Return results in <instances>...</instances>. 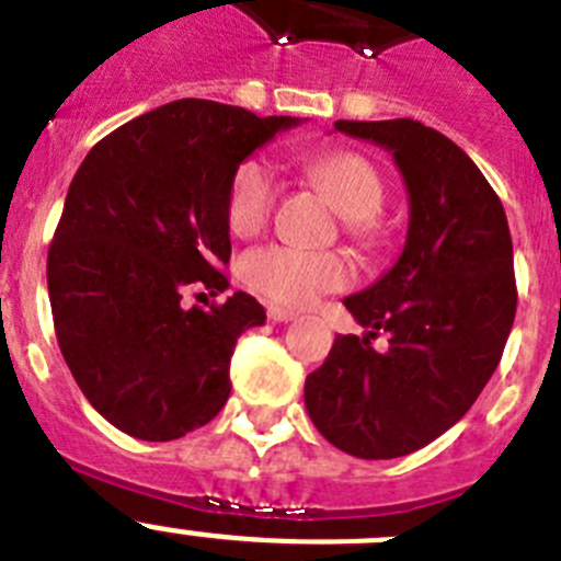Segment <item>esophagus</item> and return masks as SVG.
Here are the masks:
<instances>
[{"label": "esophagus", "instance_id": "1", "mask_svg": "<svg viewBox=\"0 0 561 561\" xmlns=\"http://www.w3.org/2000/svg\"><path fill=\"white\" fill-rule=\"evenodd\" d=\"M270 320L272 322H291V320H297V311H291V308H284V306H270Z\"/></svg>", "mask_w": 561, "mask_h": 561}]
</instances>
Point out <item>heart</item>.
I'll return each instance as SVG.
<instances>
[{
  "label": "heart",
  "instance_id": "1",
  "mask_svg": "<svg viewBox=\"0 0 561 561\" xmlns=\"http://www.w3.org/2000/svg\"><path fill=\"white\" fill-rule=\"evenodd\" d=\"M308 183L328 194L342 214L344 233L358 244L383 236L381 208L387 186L369 158L333 150L308 156L300 163ZM277 199V180L261 158H247L230 178L228 228L239 239L259 236L270 222ZM241 280L261 297L284 306H308L320 295L344 289L353 280L351 264L331 250H297L286 244L255 247L241 259Z\"/></svg>",
  "mask_w": 561,
  "mask_h": 561
}]
</instances>
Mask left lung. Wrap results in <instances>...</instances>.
<instances>
[{
  "instance_id": "8db88e82",
  "label": "left lung",
  "mask_w": 561,
  "mask_h": 561,
  "mask_svg": "<svg viewBox=\"0 0 561 561\" xmlns=\"http://www.w3.org/2000/svg\"><path fill=\"white\" fill-rule=\"evenodd\" d=\"M336 130L392 152L409 192L398 264L344 306L367 336H336L306 378V409L331 445L358 459L425 448L467 414L495 373L517 311L506 214L481 169L414 119ZM390 333V351L368 339Z\"/></svg>"
}]
</instances>
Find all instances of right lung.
I'll return each instance as SVG.
<instances>
[{
  "label": "right lung",
  "instance_id": "add662e5",
  "mask_svg": "<svg viewBox=\"0 0 561 561\" xmlns=\"http://www.w3.org/2000/svg\"><path fill=\"white\" fill-rule=\"evenodd\" d=\"M295 125L178 100L107 133L77 169L46 286L77 387L125 434L178 439L228 403L236 339L264 325V306L244 291L210 308L183 300L228 289L230 178Z\"/></svg>",
  "mask_w": 561,
  "mask_h": 561
}]
</instances>
